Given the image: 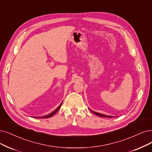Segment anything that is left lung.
Instances as JSON below:
<instances>
[{
	"label": "left lung",
	"instance_id": "left-lung-1",
	"mask_svg": "<svg viewBox=\"0 0 152 152\" xmlns=\"http://www.w3.org/2000/svg\"><path fill=\"white\" fill-rule=\"evenodd\" d=\"M90 110L92 112V113H94V114L98 115V116H100V117H108V118H112L113 117V116H110V115H104V114H101L100 113H97V112H94L92 110H91L90 109Z\"/></svg>",
	"mask_w": 152,
	"mask_h": 152
}]
</instances>
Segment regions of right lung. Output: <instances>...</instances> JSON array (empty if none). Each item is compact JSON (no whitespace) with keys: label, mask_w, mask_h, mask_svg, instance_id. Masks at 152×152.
Returning <instances> with one entry per match:
<instances>
[{"label":"right lung","mask_w":152,"mask_h":152,"mask_svg":"<svg viewBox=\"0 0 152 152\" xmlns=\"http://www.w3.org/2000/svg\"><path fill=\"white\" fill-rule=\"evenodd\" d=\"M62 102L61 103V104H60V105L54 111H53L51 113H49L48 115H44V116H43V117H34V118H49V117H51L52 116H53V115L55 114V113H56V112L59 110L60 109V107H61V105H62Z\"/></svg>","instance_id":"add662e5"}]
</instances>
